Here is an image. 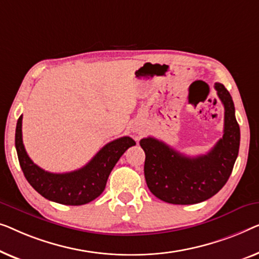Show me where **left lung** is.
I'll return each mask as SVG.
<instances>
[{"label":"left lung","mask_w":259,"mask_h":259,"mask_svg":"<svg viewBox=\"0 0 259 259\" xmlns=\"http://www.w3.org/2000/svg\"><path fill=\"white\" fill-rule=\"evenodd\" d=\"M214 89L224 105V134L206 155L188 157L154 137L140 142L145 152L147 185L163 202L188 205L206 201L230 177L238 156L240 131L231 95L221 83Z\"/></svg>","instance_id":"left-lung-1"}]
</instances>
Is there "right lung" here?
<instances>
[{"label": "right lung", "instance_id": "obj_1", "mask_svg": "<svg viewBox=\"0 0 259 259\" xmlns=\"http://www.w3.org/2000/svg\"><path fill=\"white\" fill-rule=\"evenodd\" d=\"M136 144L128 136L105 144L88 164L65 174H53L36 165L25 151L22 141V115L16 124L15 147L21 169L29 184L49 201L64 205H83L103 192L111 170L126 149Z\"/></svg>", "mask_w": 259, "mask_h": 259}]
</instances>
